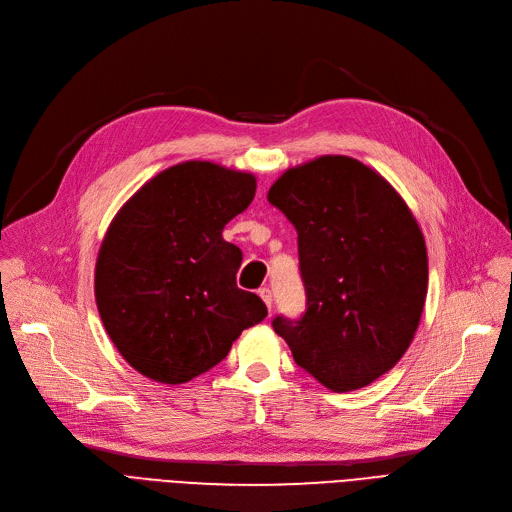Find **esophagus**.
I'll use <instances>...</instances> for the list:
<instances>
[{
  "label": "esophagus",
  "instance_id": "esophagus-1",
  "mask_svg": "<svg viewBox=\"0 0 512 512\" xmlns=\"http://www.w3.org/2000/svg\"><path fill=\"white\" fill-rule=\"evenodd\" d=\"M259 297H261V301L265 303V307L272 311V305H274V294H272V290H270V288H261V290H259Z\"/></svg>",
  "mask_w": 512,
  "mask_h": 512
}]
</instances>
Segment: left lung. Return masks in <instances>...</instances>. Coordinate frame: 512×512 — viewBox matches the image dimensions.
<instances>
[{
	"label": "left lung",
	"mask_w": 512,
	"mask_h": 512,
	"mask_svg": "<svg viewBox=\"0 0 512 512\" xmlns=\"http://www.w3.org/2000/svg\"><path fill=\"white\" fill-rule=\"evenodd\" d=\"M267 201L299 234L307 311L272 326L292 357L336 392L390 371L417 332L427 294V251L392 184L346 155L286 170Z\"/></svg>",
	"instance_id": "left-lung-1"
}]
</instances>
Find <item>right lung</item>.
<instances>
[{
	"label": "right lung",
	"mask_w": 512,
	"mask_h": 512,
	"mask_svg": "<svg viewBox=\"0 0 512 512\" xmlns=\"http://www.w3.org/2000/svg\"><path fill=\"white\" fill-rule=\"evenodd\" d=\"M253 174L182 161L153 176L116 213L95 265L105 332L145 378L184 384L218 365L267 315L236 286L242 253L224 226L255 197Z\"/></svg>",
	"instance_id": "right-lung-1"
}]
</instances>
